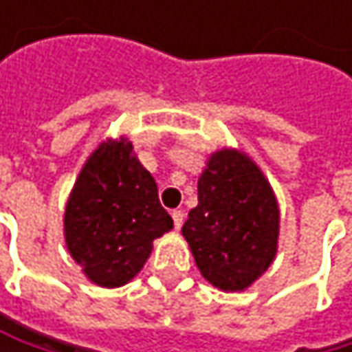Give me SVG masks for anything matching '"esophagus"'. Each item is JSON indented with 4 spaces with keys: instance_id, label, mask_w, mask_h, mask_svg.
Returning a JSON list of instances; mask_svg holds the SVG:
<instances>
[{
    "instance_id": "34e87169",
    "label": "esophagus",
    "mask_w": 352,
    "mask_h": 352,
    "mask_svg": "<svg viewBox=\"0 0 352 352\" xmlns=\"http://www.w3.org/2000/svg\"><path fill=\"white\" fill-rule=\"evenodd\" d=\"M171 216H173V224H175V228L179 230V228L183 226V220H185L183 210H173V212H171Z\"/></svg>"
}]
</instances>
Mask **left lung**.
<instances>
[{
    "mask_svg": "<svg viewBox=\"0 0 352 352\" xmlns=\"http://www.w3.org/2000/svg\"><path fill=\"white\" fill-rule=\"evenodd\" d=\"M201 275L222 292H243L277 254L279 208L245 153H214L197 181V206L181 228Z\"/></svg>",
    "mask_w": 352,
    "mask_h": 352,
    "instance_id": "obj_1",
    "label": "left lung"
}]
</instances>
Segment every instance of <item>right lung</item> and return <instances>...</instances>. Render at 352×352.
<instances>
[{"instance_id":"add662e5","label":"right lung","mask_w":352,"mask_h":352,"mask_svg":"<svg viewBox=\"0 0 352 352\" xmlns=\"http://www.w3.org/2000/svg\"><path fill=\"white\" fill-rule=\"evenodd\" d=\"M173 228L153 175L126 138L102 142L75 181L65 208V243L83 273L102 287L128 283L153 241Z\"/></svg>"}]
</instances>
